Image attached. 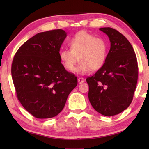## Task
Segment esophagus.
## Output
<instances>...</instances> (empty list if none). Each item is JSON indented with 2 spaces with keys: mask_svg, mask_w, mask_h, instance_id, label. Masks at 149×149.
Instances as JSON below:
<instances>
[{
  "mask_svg": "<svg viewBox=\"0 0 149 149\" xmlns=\"http://www.w3.org/2000/svg\"><path fill=\"white\" fill-rule=\"evenodd\" d=\"M84 79L83 78H81V77L78 78V83L79 84L83 83H84Z\"/></svg>",
  "mask_w": 149,
  "mask_h": 149,
  "instance_id": "obj_1",
  "label": "esophagus"
}]
</instances>
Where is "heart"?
Returning <instances> with one entry per match:
<instances>
[{"mask_svg": "<svg viewBox=\"0 0 149 149\" xmlns=\"http://www.w3.org/2000/svg\"><path fill=\"white\" fill-rule=\"evenodd\" d=\"M70 49H63L59 53L60 59L65 68L70 72L74 70L81 75L91 70L96 71L104 65L107 54V45L102 38L95 37L86 31H81L70 40Z\"/></svg>", "mask_w": 149, "mask_h": 149, "instance_id": "1", "label": "heart"}]
</instances>
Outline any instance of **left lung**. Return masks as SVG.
Masks as SVG:
<instances>
[{
  "label": "left lung",
  "instance_id": "left-lung-1",
  "mask_svg": "<svg viewBox=\"0 0 149 149\" xmlns=\"http://www.w3.org/2000/svg\"><path fill=\"white\" fill-rule=\"evenodd\" d=\"M99 29L108 36L111 47L102 68L86 79L88 98L95 110L111 116L131 104L137 84L138 66L134 49L123 34L111 27Z\"/></svg>",
  "mask_w": 149,
  "mask_h": 149
}]
</instances>
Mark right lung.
Masks as SVG:
<instances>
[{"label":"right lung","mask_w":149,"mask_h":149,"mask_svg":"<svg viewBox=\"0 0 149 149\" xmlns=\"http://www.w3.org/2000/svg\"><path fill=\"white\" fill-rule=\"evenodd\" d=\"M66 37L62 29L38 33L16 52L11 75L18 99L37 118H50L63 110L77 78L61 63L59 50Z\"/></svg>","instance_id":"1"}]
</instances>
